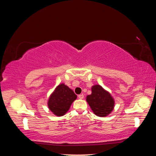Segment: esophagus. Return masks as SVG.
Wrapping results in <instances>:
<instances>
[{"instance_id": "obj_1", "label": "esophagus", "mask_w": 156, "mask_h": 156, "mask_svg": "<svg viewBox=\"0 0 156 156\" xmlns=\"http://www.w3.org/2000/svg\"><path fill=\"white\" fill-rule=\"evenodd\" d=\"M78 98H80V99H83L84 98V95L83 94H80V95H78Z\"/></svg>"}]
</instances>
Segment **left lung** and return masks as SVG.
Instances as JSON below:
<instances>
[{
  "label": "left lung",
  "instance_id": "8db88e82",
  "mask_svg": "<svg viewBox=\"0 0 156 156\" xmlns=\"http://www.w3.org/2000/svg\"><path fill=\"white\" fill-rule=\"evenodd\" d=\"M86 100L93 112L100 117L108 115L114 107L112 96L99 84L92 87L91 94L88 95Z\"/></svg>",
  "mask_w": 156,
  "mask_h": 156
}]
</instances>
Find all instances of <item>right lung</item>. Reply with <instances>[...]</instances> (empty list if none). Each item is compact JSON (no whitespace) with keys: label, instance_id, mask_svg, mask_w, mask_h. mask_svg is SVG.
I'll list each match as a JSON object with an SVG mask.
<instances>
[{"label":"right lung","instance_id":"right-lung-1","mask_svg":"<svg viewBox=\"0 0 156 156\" xmlns=\"http://www.w3.org/2000/svg\"><path fill=\"white\" fill-rule=\"evenodd\" d=\"M77 96L65 84H60L50 96L48 100L49 109L57 116L65 115Z\"/></svg>","mask_w":156,"mask_h":156}]
</instances>
